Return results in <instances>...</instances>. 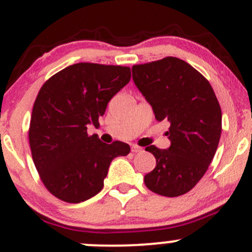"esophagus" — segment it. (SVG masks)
<instances>
[{
	"mask_svg": "<svg viewBox=\"0 0 252 252\" xmlns=\"http://www.w3.org/2000/svg\"><path fill=\"white\" fill-rule=\"evenodd\" d=\"M141 151H142V148L140 146H136V145H133V146H131V152L133 153H139V152H141Z\"/></svg>",
	"mask_w": 252,
	"mask_h": 252,
	"instance_id": "34e87169",
	"label": "esophagus"
}]
</instances>
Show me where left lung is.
<instances>
[{"label": "left lung", "instance_id": "obj_1", "mask_svg": "<svg viewBox=\"0 0 252 252\" xmlns=\"http://www.w3.org/2000/svg\"><path fill=\"white\" fill-rule=\"evenodd\" d=\"M131 71L156 119L170 122V147H146L157 163L145 185L157 194L179 197L198 184L215 156L222 131L219 100L208 79L179 58L134 65Z\"/></svg>", "mask_w": 252, "mask_h": 252}]
</instances>
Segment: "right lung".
<instances>
[{
    "mask_svg": "<svg viewBox=\"0 0 252 252\" xmlns=\"http://www.w3.org/2000/svg\"><path fill=\"white\" fill-rule=\"evenodd\" d=\"M130 67L78 63L44 82L29 128L33 163L46 189L66 203H81L104 187L108 166L130 146L107 145L89 135L99 126L108 101L130 81Z\"/></svg>",
    "mask_w": 252,
    "mask_h": 252,
    "instance_id": "obj_1",
    "label": "right lung"
}]
</instances>
